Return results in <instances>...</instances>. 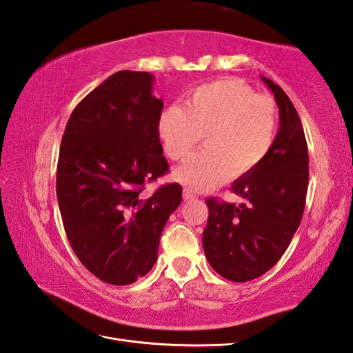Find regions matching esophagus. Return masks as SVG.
<instances>
[{"label":"esophagus","instance_id":"obj_1","mask_svg":"<svg viewBox=\"0 0 353 353\" xmlns=\"http://www.w3.org/2000/svg\"><path fill=\"white\" fill-rule=\"evenodd\" d=\"M195 199V195L190 190H183V200L185 201H191Z\"/></svg>","mask_w":353,"mask_h":353}]
</instances>
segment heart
I'll use <instances>...</instances> for the list:
<instances>
[{
    "instance_id": "1",
    "label": "heart",
    "mask_w": 353,
    "mask_h": 353,
    "mask_svg": "<svg viewBox=\"0 0 353 353\" xmlns=\"http://www.w3.org/2000/svg\"><path fill=\"white\" fill-rule=\"evenodd\" d=\"M276 128L274 101L256 94L243 81L227 78L192 90L185 106L163 110L158 134L173 161L186 159L204 137L206 147L174 173L180 183L203 191L227 176L236 179L256 170L272 150Z\"/></svg>"
}]
</instances>
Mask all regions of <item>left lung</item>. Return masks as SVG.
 Instances as JSON below:
<instances>
[{"instance_id": "1", "label": "left lung", "mask_w": 353, "mask_h": 353, "mask_svg": "<svg viewBox=\"0 0 353 353\" xmlns=\"http://www.w3.org/2000/svg\"><path fill=\"white\" fill-rule=\"evenodd\" d=\"M261 79L280 108L272 150L232 185L243 203L206 200L204 254L221 276L236 283L261 276L281 259L301 224L308 188V147L298 111L280 85Z\"/></svg>"}]
</instances>
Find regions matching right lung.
Here are the masks:
<instances>
[{
  "mask_svg": "<svg viewBox=\"0 0 353 353\" xmlns=\"http://www.w3.org/2000/svg\"><path fill=\"white\" fill-rule=\"evenodd\" d=\"M149 72L120 70L81 101L65 125L57 165V199L68 239L90 272L126 285L158 259L182 186L145 183L168 171L158 123L163 102Z\"/></svg>",
  "mask_w": 353,
  "mask_h": 353,
  "instance_id": "obj_1",
  "label": "right lung"
}]
</instances>
